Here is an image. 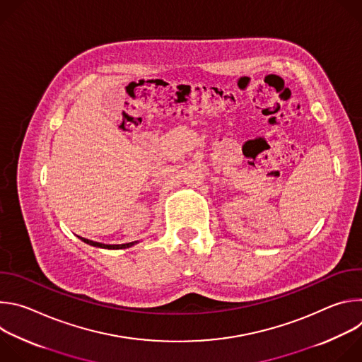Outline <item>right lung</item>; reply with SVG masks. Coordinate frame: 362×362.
Masks as SVG:
<instances>
[{
    "label": "right lung",
    "instance_id": "obj_1",
    "mask_svg": "<svg viewBox=\"0 0 362 362\" xmlns=\"http://www.w3.org/2000/svg\"><path fill=\"white\" fill-rule=\"evenodd\" d=\"M80 238V236H78ZM84 243H88L91 246H95V247H103V249H126V247H132L133 245L139 243V240H134V242H129V243H122V245H106V243H100V242H94V240H90V239H86V238H80Z\"/></svg>",
    "mask_w": 362,
    "mask_h": 362
}]
</instances>
